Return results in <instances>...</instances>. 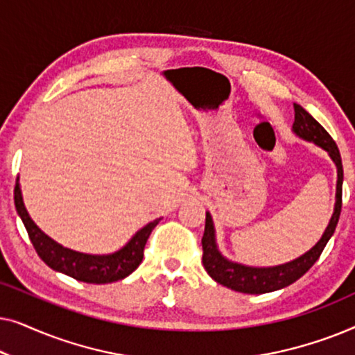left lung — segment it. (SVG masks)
I'll return each mask as SVG.
<instances>
[{"label": "left lung", "mask_w": 355, "mask_h": 355, "mask_svg": "<svg viewBox=\"0 0 355 355\" xmlns=\"http://www.w3.org/2000/svg\"><path fill=\"white\" fill-rule=\"evenodd\" d=\"M293 132L297 135V137L323 148L324 152L329 155V158L333 159V163L336 164V202H334L331 220H329L327 230H324L323 236L320 237L317 244H315L310 250L305 252V254L297 257V259L275 266H249L227 260L226 257L221 254L216 245L213 218L210 213L207 211L205 232H203L202 237L203 266H205L207 273L210 275L216 283L226 286V288H230L232 291H237V293L265 294L283 289L286 286L295 283L300 276H304L310 268H312V265L318 260V257L322 255L324 245L328 244V241L331 239V236L334 234V230H336L343 205V163L336 144H334L331 135L320 125V123H317V121L297 103H294Z\"/></svg>", "instance_id": "8db88e82"}]
</instances>
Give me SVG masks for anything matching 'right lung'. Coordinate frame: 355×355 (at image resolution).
Here are the masks:
<instances>
[{"label": "right lung", "mask_w": 355, "mask_h": 355, "mask_svg": "<svg viewBox=\"0 0 355 355\" xmlns=\"http://www.w3.org/2000/svg\"><path fill=\"white\" fill-rule=\"evenodd\" d=\"M14 203H16L17 215L21 216L24 226H26L38 257L55 271L64 273L77 281L94 284L114 283V281L124 279L134 270H137L144 259V247L147 244L148 236L152 234L153 227L162 220V218H157V220L150 221L148 225H145L142 230H139L130 237L128 244L113 254L94 255L67 249V247L58 244L33 223L26 205H24L19 176L16 179V187H14Z\"/></svg>", "instance_id": "right-lung-1"}]
</instances>
